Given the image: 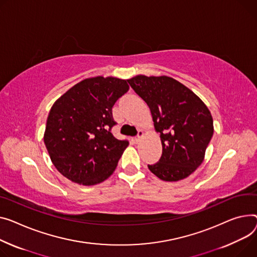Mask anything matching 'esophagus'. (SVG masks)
Returning <instances> with one entry per match:
<instances>
[{
  "label": "esophagus",
  "instance_id": "esophagus-1",
  "mask_svg": "<svg viewBox=\"0 0 257 257\" xmlns=\"http://www.w3.org/2000/svg\"><path fill=\"white\" fill-rule=\"evenodd\" d=\"M143 136H144V132H143L142 130H140V131H139V133H138V136H136V138L134 139L135 143H136V144L140 143V142H141V140L143 139Z\"/></svg>",
  "mask_w": 257,
  "mask_h": 257
}]
</instances>
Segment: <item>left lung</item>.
<instances>
[{
	"label": "left lung",
	"mask_w": 257,
	"mask_h": 257,
	"mask_svg": "<svg viewBox=\"0 0 257 257\" xmlns=\"http://www.w3.org/2000/svg\"><path fill=\"white\" fill-rule=\"evenodd\" d=\"M148 104L160 133L162 156L148 165L166 182L189 177L202 163L214 133L212 114L198 96L168 76L138 75L127 80Z\"/></svg>",
	"instance_id": "obj_1"
}]
</instances>
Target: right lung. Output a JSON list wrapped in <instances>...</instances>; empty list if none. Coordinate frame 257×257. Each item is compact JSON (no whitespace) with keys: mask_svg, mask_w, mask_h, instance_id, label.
<instances>
[{"mask_svg":"<svg viewBox=\"0 0 257 257\" xmlns=\"http://www.w3.org/2000/svg\"><path fill=\"white\" fill-rule=\"evenodd\" d=\"M129 90L127 80L96 76L83 79L51 107L44 144L51 162L68 180L96 185L111 176L128 147L110 132L112 106Z\"/></svg>","mask_w":257,"mask_h":257,"instance_id":"add662e5","label":"right lung"}]
</instances>
